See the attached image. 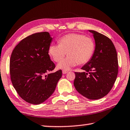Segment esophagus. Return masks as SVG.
I'll return each mask as SVG.
<instances>
[{
  "label": "esophagus",
  "mask_w": 130,
  "mask_h": 130,
  "mask_svg": "<svg viewBox=\"0 0 130 130\" xmlns=\"http://www.w3.org/2000/svg\"><path fill=\"white\" fill-rule=\"evenodd\" d=\"M68 72L67 70H62V73L63 74H67Z\"/></svg>",
  "instance_id": "esophagus-1"
}]
</instances>
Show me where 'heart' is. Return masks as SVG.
Returning a JSON list of instances; mask_svg holds the SVG:
<instances>
[{
    "instance_id": "1",
    "label": "heart",
    "mask_w": 130,
    "mask_h": 130,
    "mask_svg": "<svg viewBox=\"0 0 130 130\" xmlns=\"http://www.w3.org/2000/svg\"><path fill=\"white\" fill-rule=\"evenodd\" d=\"M59 44H52L48 50L55 62L61 61L68 53L69 56L57 65V68L68 70L77 63L85 64L89 61L95 51V45L92 38L76 33H71L58 40Z\"/></svg>"
}]
</instances>
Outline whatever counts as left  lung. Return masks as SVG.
I'll return each mask as SVG.
<instances>
[{"label": "left lung", "instance_id": "obj_1", "mask_svg": "<svg viewBox=\"0 0 130 130\" xmlns=\"http://www.w3.org/2000/svg\"><path fill=\"white\" fill-rule=\"evenodd\" d=\"M95 50L91 59L81 68L83 72H75L74 85L78 92L91 100H97L110 92L118 72L117 53L112 41L94 30Z\"/></svg>", "mask_w": 130, "mask_h": 130}]
</instances>
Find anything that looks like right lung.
Returning a JSON list of instances; mask_svg holds the SVG:
<instances>
[{"instance_id":"right-lung-1","label":"right lung","mask_w":130,"mask_h":130,"mask_svg":"<svg viewBox=\"0 0 130 130\" xmlns=\"http://www.w3.org/2000/svg\"><path fill=\"white\" fill-rule=\"evenodd\" d=\"M52 38L40 32L23 39L12 52L9 62L11 79L17 93L30 104H40L49 98L62 77V70L47 73L55 68L48 50Z\"/></svg>"}]
</instances>
